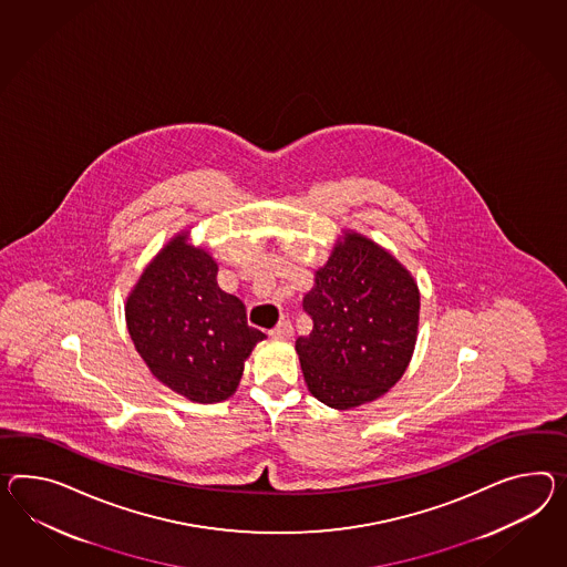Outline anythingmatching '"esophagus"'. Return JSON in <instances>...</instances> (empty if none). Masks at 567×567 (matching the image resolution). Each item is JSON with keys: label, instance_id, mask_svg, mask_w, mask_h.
Wrapping results in <instances>:
<instances>
[{"label": "esophagus", "instance_id": "1", "mask_svg": "<svg viewBox=\"0 0 567 567\" xmlns=\"http://www.w3.org/2000/svg\"><path fill=\"white\" fill-rule=\"evenodd\" d=\"M269 334H271V337H276V339H290L291 334H293L290 320H281V322H277L276 329H271Z\"/></svg>", "mask_w": 567, "mask_h": 567}]
</instances>
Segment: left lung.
I'll use <instances>...</instances> for the list:
<instances>
[{
  "mask_svg": "<svg viewBox=\"0 0 567 567\" xmlns=\"http://www.w3.org/2000/svg\"><path fill=\"white\" fill-rule=\"evenodd\" d=\"M302 306L312 331L296 339V351L308 391L320 403H370L405 374L417 341L420 290L377 243L343 234Z\"/></svg>",
  "mask_w": 567,
  "mask_h": 567,
  "instance_id": "obj_1",
  "label": "left lung"
}]
</instances>
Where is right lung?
Wrapping results in <instances>:
<instances>
[{"mask_svg": "<svg viewBox=\"0 0 567 567\" xmlns=\"http://www.w3.org/2000/svg\"><path fill=\"white\" fill-rule=\"evenodd\" d=\"M162 248L131 290L125 319L150 372L195 403L233 396L245 360L267 334L248 327L247 308L218 286V262L187 245Z\"/></svg>", "mask_w": 567, "mask_h": 567, "instance_id": "obj_1", "label": "right lung"}]
</instances>
